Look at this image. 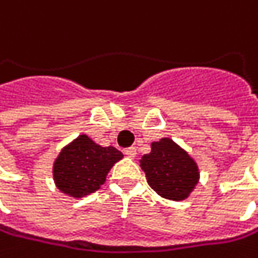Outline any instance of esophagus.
Returning a JSON list of instances; mask_svg holds the SVG:
<instances>
[{"mask_svg": "<svg viewBox=\"0 0 258 258\" xmlns=\"http://www.w3.org/2000/svg\"><path fill=\"white\" fill-rule=\"evenodd\" d=\"M124 154L129 157V158H135L136 157V148L135 147H131V148L124 149Z\"/></svg>", "mask_w": 258, "mask_h": 258, "instance_id": "1", "label": "esophagus"}]
</instances>
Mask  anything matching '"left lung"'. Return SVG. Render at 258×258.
<instances>
[{
  "instance_id": "obj_1",
  "label": "left lung",
  "mask_w": 258,
  "mask_h": 258,
  "mask_svg": "<svg viewBox=\"0 0 258 258\" xmlns=\"http://www.w3.org/2000/svg\"><path fill=\"white\" fill-rule=\"evenodd\" d=\"M139 165L151 188L164 199L186 200L200 180L198 161L171 138L154 141Z\"/></svg>"
}]
</instances>
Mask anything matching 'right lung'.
<instances>
[{
	"label": "right lung",
	"instance_id": "obj_1",
	"mask_svg": "<svg viewBox=\"0 0 258 258\" xmlns=\"http://www.w3.org/2000/svg\"><path fill=\"white\" fill-rule=\"evenodd\" d=\"M123 158L114 147H101L88 135L81 134L60 149L53 161V183L60 193L81 199L94 193L111 167Z\"/></svg>",
	"mask_w": 258,
	"mask_h": 258
}]
</instances>
